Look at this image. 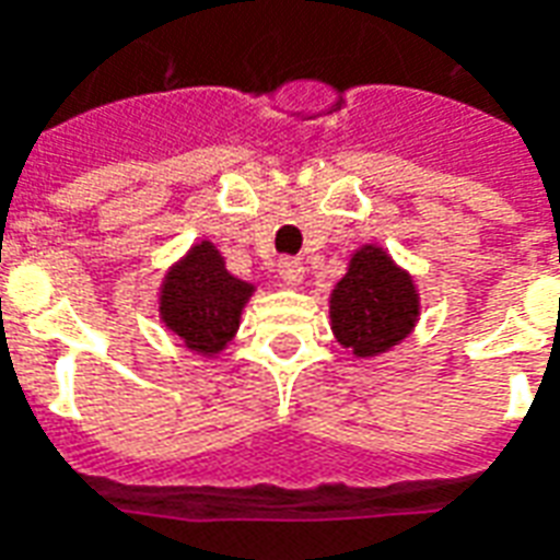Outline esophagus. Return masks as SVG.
I'll return each instance as SVG.
<instances>
[{
	"label": "esophagus",
	"instance_id": "esophagus-1",
	"mask_svg": "<svg viewBox=\"0 0 560 560\" xmlns=\"http://www.w3.org/2000/svg\"><path fill=\"white\" fill-rule=\"evenodd\" d=\"M279 279L288 284V288H296L299 281L305 279V267L299 258H281L279 261Z\"/></svg>",
	"mask_w": 560,
	"mask_h": 560
}]
</instances>
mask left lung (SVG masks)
<instances>
[{
  "mask_svg": "<svg viewBox=\"0 0 560 560\" xmlns=\"http://www.w3.org/2000/svg\"><path fill=\"white\" fill-rule=\"evenodd\" d=\"M418 311L412 276L374 244L351 255L349 272L331 290V331L354 358H377L398 346L416 328Z\"/></svg>",
  "mask_w": 560,
  "mask_h": 560,
  "instance_id": "obj_1",
  "label": "left lung"
}]
</instances>
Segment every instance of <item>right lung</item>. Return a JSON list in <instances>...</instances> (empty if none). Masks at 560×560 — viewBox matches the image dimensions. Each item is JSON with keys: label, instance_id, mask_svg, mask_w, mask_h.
<instances>
[{"label": "right lung", "instance_id": "add662e5", "mask_svg": "<svg viewBox=\"0 0 560 560\" xmlns=\"http://www.w3.org/2000/svg\"><path fill=\"white\" fill-rule=\"evenodd\" d=\"M249 281L226 270L211 241H200L168 270L160 290V316L186 349L214 358L229 346L241 325V311L253 296Z\"/></svg>", "mask_w": 560, "mask_h": 560}]
</instances>
